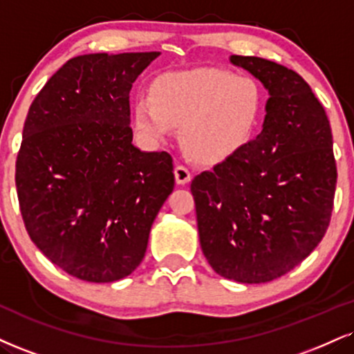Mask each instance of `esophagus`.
Returning a JSON list of instances; mask_svg holds the SVG:
<instances>
[{"label":"esophagus","instance_id":"esophagus-1","mask_svg":"<svg viewBox=\"0 0 354 354\" xmlns=\"http://www.w3.org/2000/svg\"><path fill=\"white\" fill-rule=\"evenodd\" d=\"M174 180H176L178 185H188V183L191 181L189 169L186 168V166L178 165L176 168H174Z\"/></svg>","mask_w":354,"mask_h":354}]
</instances>
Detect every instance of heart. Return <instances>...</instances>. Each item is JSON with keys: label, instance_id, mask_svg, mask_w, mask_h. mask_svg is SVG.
<instances>
[{"label": "heart", "instance_id": "1", "mask_svg": "<svg viewBox=\"0 0 354 354\" xmlns=\"http://www.w3.org/2000/svg\"><path fill=\"white\" fill-rule=\"evenodd\" d=\"M263 92L250 75L214 67L171 72L156 80L151 99L135 102L136 130L150 143L168 142L181 127L189 155L207 165L232 158L257 133Z\"/></svg>", "mask_w": 354, "mask_h": 354}]
</instances>
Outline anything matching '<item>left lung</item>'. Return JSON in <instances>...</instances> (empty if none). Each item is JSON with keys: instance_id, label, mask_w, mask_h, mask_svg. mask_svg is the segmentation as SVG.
I'll return each instance as SVG.
<instances>
[{"instance_id": "8db88e82", "label": "left lung", "mask_w": 354, "mask_h": 354, "mask_svg": "<svg viewBox=\"0 0 354 354\" xmlns=\"http://www.w3.org/2000/svg\"><path fill=\"white\" fill-rule=\"evenodd\" d=\"M269 99L257 138L191 183L199 242L216 274L241 283L279 279L308 257L330 224L333 136L310 85L280 64L231 55Z\"/></svg>"}]
</instances>
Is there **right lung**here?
Instances as JSON below:
<instances>
[{"label":"right lung","mask_w":354,"mask_h":354,"mask_svg":"<svg viewBox=\"0 0 354 354\" xmlns=\"http://www.w3.org/2000/svg\"><path fill=\"white\" fill-rule=\"evenodd\" d=\"M158 55H77L46 82L24 122L16 189L26 231L85 282H115L140 266L174 188L171 156L131 143V85Z\"/></svg>","instance_id":"obj_1"}]
</instances>
